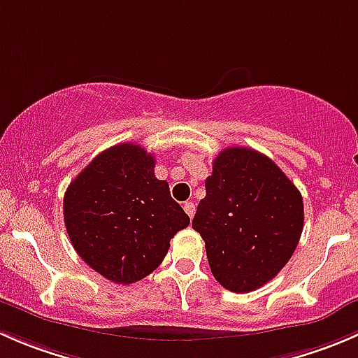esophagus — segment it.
Returning a JSON list of instances; mask_svg holds the SVG:
<instances>
[{
  "instance_id": "34e87169",
  "label": "esophagus",
  "mask_w": 358,
  "mask_h": 358,
  "mask_svg": "<svg viewBox=\"0 0 358 358\" xmlns=\"http://www.w3.org/2000/svg\"><path fill=\"white\" fill-rule=\"evenodd\" d=\"M183 209H185L187 215H189L190 218H192L194 213H196V204H194L192 201H187V202H183Z\"/></svg>"
}]
</instances>
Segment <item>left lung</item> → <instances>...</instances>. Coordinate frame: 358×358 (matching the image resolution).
<instances>
[{"label": "left lung", "mask_w": 358, "mask_h": 358, "mask_svg": "<svg viewBox=\"0 0 358 358\" xmlns=\"http://www.w3.org/2000/svg\"><path fill=\"white\" fill-rule=\"evenodd\" d=\"M303 199L265 154L229 147L213 161L192 229L206 243L213 277L249 292L286 266L303 232Z\"/></svg>", "instance_id": "8db88e82"}]
</instances>
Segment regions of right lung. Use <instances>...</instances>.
I'll list each match as a JSON object with an SVG mask.
<instances>
[{"instance_id": "obj_1", "label": "right lung", "mask_w": 358, "mask_h": 358, "mask_svg": "<svg viewBox=\"0 0 358 358\" xmlns=\"http://www.w3.org/2000/svg\"><path fill=\"white\" fill-rule=\"evenodd\" d=\"M154 168L156 159L143 147L119 143L93 159L64 196L72 246L112 282L133 284L152 273L169 241L190 223Z\"/></svg>"}]
</instances>
